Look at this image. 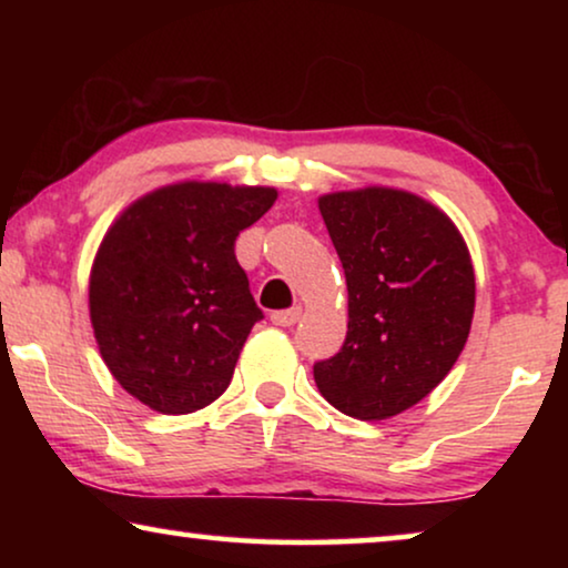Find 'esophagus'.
<instances>
[{
	"label": "esophagus",
	"mask_w": 568,
	"mask_h": 568,
	"mask_svg": "<svg viewBox=\"0 0 568 568\" xmlns=\"http://www.w3.org/2000/svg\"><path fill=\"white\" fill-rule=\"evenodd\" d=\"M302 317V307H290V310H276L271 313V323L276 325H294Z\"/></svg>",
	"instance_id": "1"
}]
</instances>
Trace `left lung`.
Here are the masks:
<instances>
[{"label":"left lung","mask_w":568,"mask_h":568,"mask_svg":"<svg viewBox=\"0 0 568 568\" xmlns=\"http://www.w3.org/2000/svg\"><path fill=\"white\" fill-rule=\"evenodd\" d=\"M348 290L338 354L315 362V385L341 414L379 422L426 398L470 333L476 278L455 224L406 191L321 199Z\"/></svg>","instance_id":"left-lung-1"}]
</instances>
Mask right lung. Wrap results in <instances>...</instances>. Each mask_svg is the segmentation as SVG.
<instances>
[{
	"label": "right lung",
	"instance_id": "1",
	"mask_svg": "<svg viewBox=\"0 0 568 568\" xmlns=\"http://www.w3.org/2000/svg\"><path fill=\"white\" fill-rule=\"evenodd\" d=\"M274 201V189L178 183L108 230L90 274L92 328L108 369L144 406L191 414L227 390L263 321L235 240Z\"/></svg>",
	"mask_w": 568,
	"mask_h": 568
}]
</instances>
